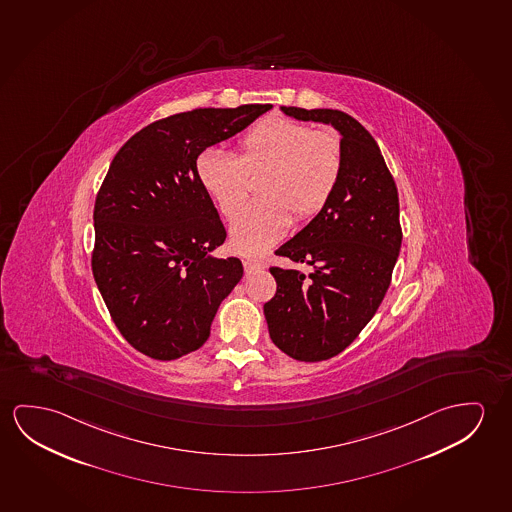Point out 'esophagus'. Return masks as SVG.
Here are the masks:
<instances>
[{
    "label": "esophagus",
    "mask_w": 512,
    "mask_h": 512,
    "mask_svg": "<svg viewBox=\"0 0 512 512\" xmlns=\"http://www.w3.org/2000/svg\"><path fill=\"white\" fill-rule=\"evenodd\" d=\"M244 273L246 275H253V273H257L260 269L264 268L260 262H255V260L244 259L243 260Z\"/></svg>",
    "instance_id": "esophagus-1"
}]
</instances>
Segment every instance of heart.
Returning <instances> with one entry per match:
<instances>
[{
  "label": "heart",
  "mask_w": 512,
  "mask_h": 512,
  "mask_svg": "<svg viewBox=\"0 0 512 512\" xmlns=\"http://www.w3.org/2000/svg\"><path fill=\"white\" fill-rule=\"evenodd\" d=\"M239 149V158L214 147L202 150L195 173L220 213L230 218L252 191L250 175L268 166L257 186L262 197L230 225L234 250L260 255L287 236L292 214L310 220L330 200L342 173V145L330 131L273 117L244 133Z\"/></svg>",
  "instance_id": "1"
}]
</instances>
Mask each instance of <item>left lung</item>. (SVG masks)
Here are the masks:
<instances>
[{
	"label": "left lung",
	"instance_id": "8db88e82",
	"mask_svg": "<svg viewBox=\"0 0 512 512\" xmlns=\"http://www.w3.org/2000/svg\"><path fill=\"white\" fill-rule=\"evenodd\" d=\"M298 120L330 124L342 140L339 184L323 209L276 255L298 269L269 268L275 298L264 305L269 337L299 362L342 353L376 314L401 252L399 195L378 143L339 110L282 106Z\"/></svg>",
	"mask_w": 512,
	"mask_h": 512
}]
</instances>
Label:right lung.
Listing matches in <instances>:
<instances>
[{
  "instance_id": "add662e5",
  "label": "right lung",
  "mask_w": 512,
  "mask_h": 512,
  "mask_svg": "<svg viewBox=\"0 0 512 512\" xmlns=\"http://www.w3.org/2000/svg\"><path fill=\"white\" fill-rule=\"evenodd\" d=\"M271 108H198L161 118L111 161L95 198L92 271L113 323L136 351L163 362L197 351L243 278L241 260L211 255L227 232L195 161Z\"/></svg>"
}]
</instances>
